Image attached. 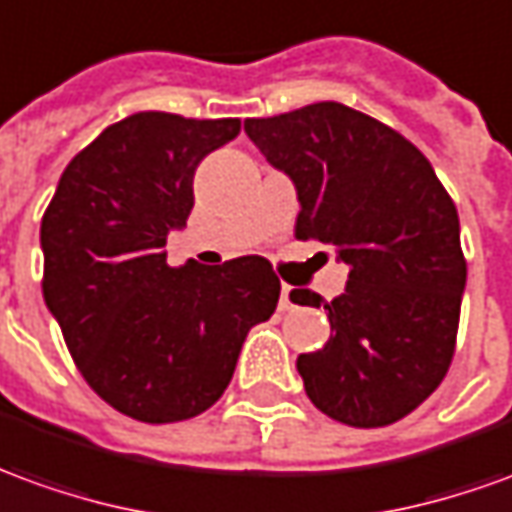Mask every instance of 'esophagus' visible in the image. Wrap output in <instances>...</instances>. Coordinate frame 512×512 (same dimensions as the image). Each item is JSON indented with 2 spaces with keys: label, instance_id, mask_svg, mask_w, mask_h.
Wrapping results in <instances>:
<instances>
[{
  "label": "esophagus",
  "instance_id": "esophagus-1",
  "mask_svg": "<svg viewBox=\"0 0 512 512\" xmlns=\"http://www.w3.org/2000/svg\"><path fill=\"white\" fill-rule=\"evenodd\" d=\"M291 307H293L291 285H282V296H280V310H291Z\"/></svg>",
  "mask_w": 512,
  "mask_h": 512
}]
</instances>
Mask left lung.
<instances>
[{
	"label": "left lung",
	"instance_id": "1",
	"mask_svg": "<svg viewBox=\"0 0 512 512\" xmlns=\"http://www.w3.org/2000/svg\"><path fill=\"white\" fill-rule=\"evenodd\" d=\"M246 135L299 194L296 241L335 246L346 291L324 302V349L299 355L310 402L349 427H388L413 413L452 366L466 288V257L452 196L430 160L388 124L341 102H316Z\"/></svg>",
	"mask_w": 512,
	"mask_h": 512
}]
</instances>
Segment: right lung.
Returning a JSON list of instances; mask_svg holds the SVG:
<instances>
[{
	"instance_id": "obj_1",
	"label": "right lung",
	"mask_w": 512,
	"mask_h": 512,
	"mask_svg": "<svg viewBox=\"0 0 512 512\" xmlns=\"http://www.w3.org/2000/svg\"><path fill=\"white\" fill-rule=\"evenodd\" d=\"M238 132L241 119L127 116L74 155L41 221L46 307L85 382L135 421L216 405L246 332L277 310L266 257L169 266L166 235L194 207L196 166Z\"/></svg>"
}]
</instances>
